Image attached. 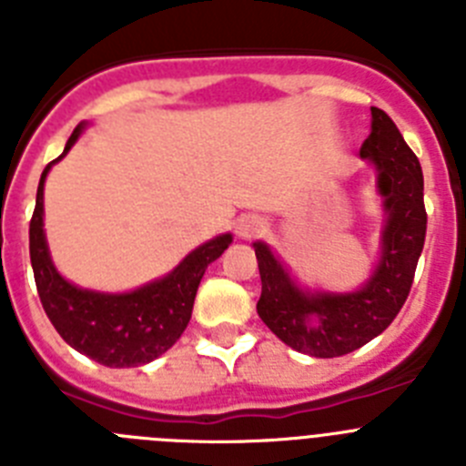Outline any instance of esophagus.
<instances>
[{
	"instance_id": "obj_1",
	"label": "esophagus",
	"mask_w": 466,
	"mask_h": 466,
	"mask_svg": "<svg viewBox=\"0 0 466 466\" xmlns=\"http://www.w3.org/2000/svg\"><path fill=\"white\" fill-rule=\"evenodd\" d=\"M263 228H266V224L258 217H242L236 224V233L240 240H252V238L261 236Z\"/></svg>"
}]
</instances>
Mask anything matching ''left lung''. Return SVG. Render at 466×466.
Instances as JSON below:
<instances>
[{"instance_id": "obj_1", "label": "left lung", "mask_w": 466, "mask_h": 466, "mask_svg": "<svg viewBox=\"0 0 466 466\" xmlns=\"http://www.w3.org/2000/svg\"><path fill=\"white\" fill-rule=\"evenodd\" d=\"M360 156L378 170L382 196L380 261L364 287L348 294L306 291L266 242H254L261 299L257 312L289 348L310 357H340L380 336L409 299L427 233L422 167L385 111L371 106V135Z\"/></svg>"}]
</instances>
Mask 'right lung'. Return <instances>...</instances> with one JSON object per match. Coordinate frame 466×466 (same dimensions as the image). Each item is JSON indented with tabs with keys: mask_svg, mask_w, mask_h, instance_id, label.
Instances as JSON below:
<instances>
[{
	"mask_svg": "<svg viewBox=\"0 0 466 466\" xmlns=\"http://www.w3.org/2000/svg\"><path fill=\"white\" fill-rule=\"evenodd\" d=\"M86 123L74 127L63 156L84 133ZM60 156V158H63ZM41 172L36 205L30 221V258L41 306L56 331L76 352L109 369H127L154 361L179 340L191 319L193 300L205 268L233 242L230 233L196 247L172 273L126 294L81 289L57 273L44 233V182L57 160Z\"/></svg>",
	"mask_w": 466,
	"mask_h": 466,
	"instance_id": "1",
	"label": "right lung"
}]
</instances>
